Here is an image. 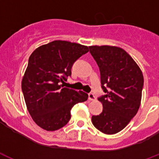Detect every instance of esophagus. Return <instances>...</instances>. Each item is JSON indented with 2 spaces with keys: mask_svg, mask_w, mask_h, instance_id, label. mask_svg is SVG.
I'll return each mask as SVG.
<instances>
[{
  "mask_svg": "<svg viewBox=\"0 0 159 159\" xmlns=\"http://www.w3.org/2000/svg\"><path fill=\"white\" fill-rule=\"evenodd\" d=\"M95 95H94L93 93H90L89 94V100H90V101H94V100H95Z\"/></svg>",
  "mask_w": 159,
  "mask_h": 159,
  "instance_id": "1",
  "label": "esophagus"
}]
</instances>
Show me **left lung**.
Here are the masks:
<instances>
[{"label":"left lung","instance_id":"8db88e82","mask_svg":"<svg viewBox=\"0 0 159 159\" xmlns=\"http://www.w3.org/2000/svg\"><path fill=\"white\" fill-rule=\"evenodd\" d=\"M90 52L100 71L104 95L98 98L102 111L92 116L94 127L105 134L125 129L140 107L144 78L139 66L124 49L90 46Z\"/></svg>","mask_w":159,"mask_h":159}]
</instances>
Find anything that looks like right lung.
Returning a JSON list of instances; mask_svg holds the SVG:
<instances>
[{
	"instance_id": "obj_1",
	"label": "right lung",
	"mask_w": 159,
	"mask_h": 159,
	"mask_svg": "<svg viewBox=\"0 0 159 159\" xmlns=\"http://www.w3.org/2000/svg\"><path fill=\"white\" fill-rule=\"evenodd\" d=\"M89 52L88 47L55 40L32 52L22 82L28 111L36 125L55 131L67 125L72 107L86 101L88 94L64 87L73 65Z\"/></svg>"
}]
</instances>
